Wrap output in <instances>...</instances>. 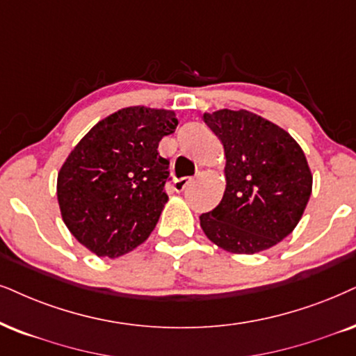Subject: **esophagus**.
<instances>
[{
    "label": "esophagus",
    "mask_w": 356,
    "mask_h": 356,
    "mask_svg": "<svg viewBox=\"0 0 356 356\" xmlns=\"http://www.w3.org/2000/svg\"><path fill=\"white\" fill-rule=\"evenodd\" d=\"M191 182H192V179H191V177L175 179V181H174V191H175V192H182L184 188H186Z\"/></svg>",
    "instance_id": "34e87169"
}]
</instances>
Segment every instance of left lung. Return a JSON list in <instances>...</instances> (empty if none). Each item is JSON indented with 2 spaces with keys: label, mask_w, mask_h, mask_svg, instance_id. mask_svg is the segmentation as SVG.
<instances>
[{
  "label": "left lung",
  "mask_w": 356,
  "mask_h": 356,
  "mask_svg": "<svg viewBox=\"0 0 356 356\" xmlns=\"http://www.w3.org/2000/svg\"><path fill=\"white\" fill-rule=\"evenodd\" d=\"M225 151L223 199L200 215L210 241L235 254L273 248L292 233L312 192L302 147L277 124L246 110L204 113Z\"/></svg>",
  "instance_id": "8db88e82"
}]
</instances>
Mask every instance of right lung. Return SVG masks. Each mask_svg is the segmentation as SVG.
<instances>
[{
    "label": "right lung",
    "instance_id": "obj_1",
    "mask_svg": "<svg viewBox=\"0 0 356 356\" xmlns=\"http://www.w3.org/2000/svg\"><path fill=\"white\" fill-rule=\"evenodd\" d=\"M177 124L172 110L121 108L70 151L57 175V200L85 248L118 258L147 240L169 200V161L157 146Z\"/></svg>",
    "mask_w": 356,
    "mask_h": 356
}]
</instances>
